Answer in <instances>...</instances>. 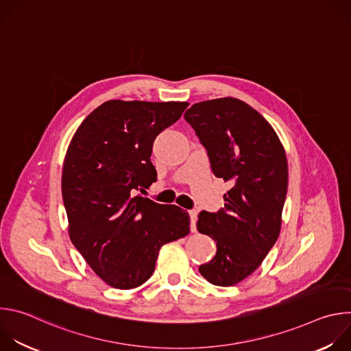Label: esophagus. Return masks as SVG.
Returning <instances> with one entry per match:
<instances>
[{
  "instance_id": "34e87169",
  "label": "esophagus",
  "mask_w": 351,
  "mask_h": 351,
  "mask_svg": "<svg viewBox=\"0 0 351 351\" xmlns=\"http://www.w3.org/2000/svg\"><path fill=\"white\" fill-rule=\"evenodd\" d=\"M189 215H190V228L193 232H195V222H197L198 213L195 210H191V211H189Z\"/></svg>"
}]
</instances>
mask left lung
<instances>
[{"label": "left lung", "instance_id": "left-lung-1", "mask_svg": "<svg viewBox=\"0 0 351 351\" xmlns=\"http://www.w3.org/2000/svg\"><path fill=\"white\" fill-rule=\"evenodd\" d=\"M184 119L206 147L214 175L232 184L223 210L198 215V232L217 243L215 257L198 271L213 285L233 286L261 265L280 233L285 148L268 121L239 98L193 104Z\"/></svg>", "mask_w": 351, "mask_h": 351}]
</instances>
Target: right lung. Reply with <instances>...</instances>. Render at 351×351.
<instances>
[{"label": "right lung", "instance_id": "obj_1", "mask_svg": "<svg viewBox=\"0 0 351 351\" xmlns=\"http://www.w3.org/2000/svg\"><path fill=\"white\" fill-rule=\"evenodd\" d=\"M189 103L110 99L75 132L62 168L69 237L90 268L115 289H134L156 269L160 248L190 232L178 206L137 195L157 180L153 143Z\"/></svg>", "mask_w": 351, "mask_h": 351}]
</instances>
